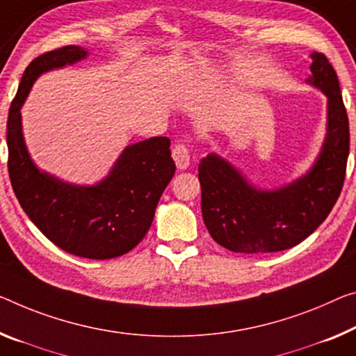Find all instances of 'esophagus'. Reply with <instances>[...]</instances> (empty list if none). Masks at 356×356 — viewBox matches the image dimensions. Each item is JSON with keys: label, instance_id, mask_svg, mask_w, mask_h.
<instances>
[{"label": "esophagus", "instance_id": "34e87169", "mask_svg": "<svg viewBox=\"0 0 356 356\" xmlns=\"http://www.w3.org/2000/svg\"><path fill=\"white\" fill-rule=\"evenodd\" d=\"M172 157L179 170H186V168L189 167L191 154H189V149L184 145H175L172 151Z\"/></svg>", "mask_w": 356, "mask_h": 356}]
</instances>
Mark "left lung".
<instances>
[{
    "label": "left lung",
    "instance_id": "8db88e82",
    "mask_svg": "<svg viewBox=\"0 0 356 356\" xmlns=\"http://www.w3.org/2000/svg\"><path fill=\"white\" fill-rule=\"evenodd\" d=\"M310 57L305 83L327 98L326 135L302 177L262 189L216 152L199 163L205 226L216 243L235 253H273L300 243L326 220L342 191L350 147L347 111L334 68L323 54Z\"/></svg>",
    "mask_w": 356,
    "mask_h": 356
}]
</instances>
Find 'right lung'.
I'll use <instances>...</instances> for the list:
<instances>
[{"mask_svg": "<svg viewBox=\"0 0 356 356\" xmlns=\"http://www.w3.org/2000/svg\"><path fill=\"white\" fill-rule=\"evenodd\" d=\"M89 57L81 46H65L36 57L22 76L8 116L9 178L19 204L35 226L67 253L111 259L138 245L175 175L167 136L124 147L111 170L95 184H73L41 170L26 149L20 109L41 74Z\"/></svg>", "mask_w": 356, "mask_h": 356, "instance_id": "right-lung-1", "label": "right lung"}]
</instances>
